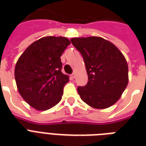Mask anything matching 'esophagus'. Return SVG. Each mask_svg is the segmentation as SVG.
I'll return each instance as SVG.
<instances>
[{"label":"esophagus","mask_w":146,"mask_h":146,"mask_svg":"<svg viewBox=\"0 0 146 146\" xmlns=\"http://www.w3.org/2000/svg\"><path fill=\"white\" fill-rule=\"evenodd\" d=\"M70 77H71V79H72V80H73V79H75V77H76L75 73H73V74H72V75L70 76Z\"/></svg>","instance_id":"obj_1"}]
</instances>
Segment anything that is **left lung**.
<instances>
[{
    "label": "left lung",
    "instance_id": "1",
    "mask_svg": "<svg viewBox=\"0 0 146 146\" xmlns=\"http://www.w3.org/2000/svg\"><path fill=\"white\" fill-rule=\"evenodd\" d=\"M70 41L83 57L89 79L85 86L78 87L81 99L94 108L112 106L122 96L129 81L123 54L103 38H73Z\"/></svg>",
    "mask_w": 146,
    "mask_h": 146
}]
</instances>
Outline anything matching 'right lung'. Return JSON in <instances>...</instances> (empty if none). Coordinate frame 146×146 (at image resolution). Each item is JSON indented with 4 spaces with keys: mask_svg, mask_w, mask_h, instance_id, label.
<instances>
[{
    "mask_svg": "<svg viewBox=\"0 0 146 146\" xmlns=\"http://www.w3.org/2000/svg\"><path fill=\"white\" fill-rule=\"evenodd\" d=\"M70 42L65 37L46 36L25 50L15 66V80L22 98L38 111L59 103L69 76L61 72L60 56Z\"/></svg>",
    "mask_w": 146,
    "mask_h": 146,
    "instance_id": "1",
    "label": "right lung"
}]
</instances>
